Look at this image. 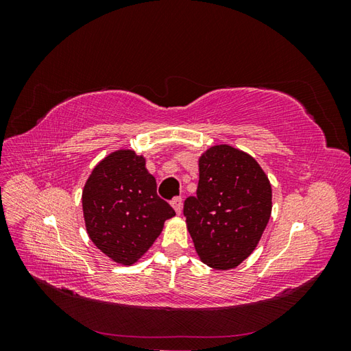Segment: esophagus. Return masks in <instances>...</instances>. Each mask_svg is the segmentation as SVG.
I'll list each match as a JSON object with an SVG mask.
<instances>
[{"mask_svg": "<svg viewBox=\"0 0 351 351\" xmlns=\"http://www.w3.org/2000/svg\"><path fill=\"white\" fill-rule=\"evenodd\" d=\"M171 205H173L174 210L177 212L178 215L182 214V209H183V199H182V197H174V199L171 200Z\"/></svg>", "mask_w": 351, "mask_h": 351, "instance_id": "34e87169", "label": "esophagus"}]
</instances>
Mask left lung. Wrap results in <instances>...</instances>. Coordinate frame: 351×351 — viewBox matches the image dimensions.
<instances>
[{
    "label": "left lung",
    "instance_id": "1",
    "mask_svg": "<svg viewBox=\"0 0 351 351\" xmlns=\"http://www.w3.org/2000/svg\"><path fill=\"white\" fill-rule=\"evenodd\" d=\"M271 210V183L256 159L230 145L202 154L196 196L183 209L202 262L221 271L239 267L258 246Z\"/></svg>",
    "mask_w": 351,
    "mask_h": 351
}]
</instances>
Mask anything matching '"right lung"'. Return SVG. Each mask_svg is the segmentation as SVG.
I'll return each instance as SVG.
<instances>
[{"label":"right lung","mask_w":351,"mask_h":351,"mask_svg":"<svg viewBox=\"0 0 351 351\" xmlns=\"http://www.w3.org/2000/svg\"><path fill=\"white\" fill-rule=\"evenodd\" d=\"M142 155L119 149L93 168L82 193L86 231L102 253L133 265L161 234L174 209L156 195Z\"/></svg>","instance_id":"obj_1"}]
</instances>
